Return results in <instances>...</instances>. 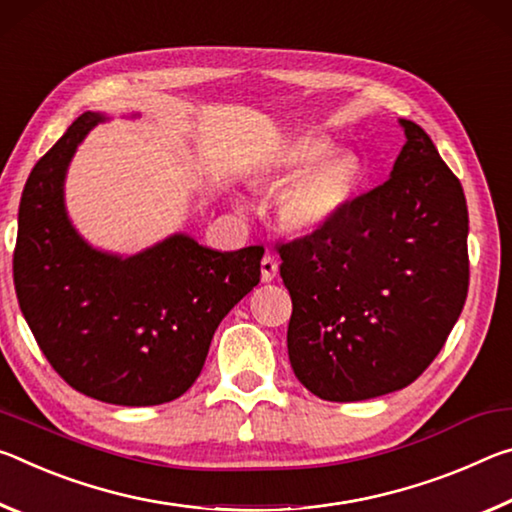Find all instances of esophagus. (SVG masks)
<instances>
[{"instance_id": "obj_1", "label": "esophagus", "mask_w": 512, "mask_h": 512, "mask_svg": "<svg viewBox=\"0 0 512 512\" xmlns=\"http://www.w3.org/2000/svg\"><path fill=\"white\" fill-rule=\"evenodd\" d=\"M276 274H279V263H276V258L272 254H265L263 261H261V279H263V283L274 281Z\"/></svg>"}]
</instances>
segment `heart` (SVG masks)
<instances>
[{"label":"heart","mask_w":512,"mask_h":512,"mask_svg":"<svg viewBox=\"0 0 512 512\" xmlns=\"http://www.w3.org/2000/svg\"><path fill=\"white\" fill-rule=\"evenodd\" d=\"M265 177L288 179L274 211L283 229L297 236L322 231L347 211L365 183V163L349 149H333L326 138H299L276 152L263 167Z\"/></svg>","instance_id":"1"}]
</instances>
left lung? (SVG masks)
Wrapping results in <instances>:
<instances>
[{"label": "left lung", "instance_id": "1", "mask_svg": "<svg viewBox=\"0 0 512 512\" xmlns=\"http://www.w3.org/2000/svg\"><path fill=\"white\" fill-rule=\"evenodd\" d=\"M390 179L322 231L279 245L292 299L288 356L326 401L406 388L440 354L469 286L463 186L422 127Z\"/></svg>", "mask_w": 512, "mask_h": 512}]
</instances>
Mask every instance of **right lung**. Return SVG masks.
I'll list each match as a JSON object with an SVG mask.
<instances>
[{"label":"right lung","instance_id":"right-lung-1","mask_svg":"<svg viewBox=\"0 0 512 512\" xmlns=\"http://www.w3.org/2000/svg\"><path fill=\"white\" fill-rule=\"evenodd\" d=\"M104 120L92 111L77 117L31 170L15 292L38 347L74 390L115 406H158L197 381L215 329L261 281L265 249L215 251L174 233L117 256L83 240L65 211V174Z\"/></svg>","mask_w":512,"mask_h":512}]
</instances>
